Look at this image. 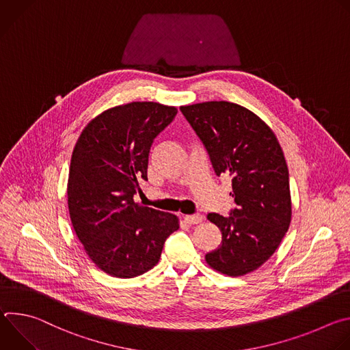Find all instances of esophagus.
I'll use <instances>...</instances> for the list:
<instances>
[{
	"label": "esophagus",
	"mask_w": 350,
	"mask_h": 350,
	"mask_svg": "<svg viewBox=\"0 0 350 350\" xmlns=\"http://www.w3.org/2000/svg\"><path fill=\"white\" fill-rule=\"evenodd\" d=\"M202 216L201 215H188V216H184V221L187 224H199L202 221Z\"/></svg>",
	"instance_id": "1"
}]
</instances>
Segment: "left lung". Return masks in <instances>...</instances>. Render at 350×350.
<instances>
[{"instance_id": "8db88e82", "label": "left lung", "mask_w": 350, "mask_h": 350, "mask_svg": "<svg viewBox=\"0 0 350 350\" xmlns=\"http://www.w3.org/2000/svg\"><path fill=\"white\" fill-rule=\"evenodd\" d=\"M204 142L217 176H230L237 208L209 213L221 243L206 254L216 271L238 277L266 263L291 224L288 166L274 131L252 111L227 101L180 107Z\"/></svg>"}]
</instances>
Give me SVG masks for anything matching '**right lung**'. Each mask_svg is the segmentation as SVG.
I'll return each instance as SVG.
<instances>
[{
	"label": "right lung",
	"instance_id": "right-lung-1",
	"mask_svg": "<svg viewBox=\"0 0 350 350\" xmlns=\"http://www.w3.org/2000/svg\"><path fill=\"white\" fill-rule=\"evenodd\" d=\"M176 107L130 103L95 116L72 154L68 208L73 230L91 262L118 278H133L158 265L178 217L134 202L146 180L149 149L174 119Z\"/></svg>",
	"mask_w": 350,
	"mask_h": 350
}]
</instances>
